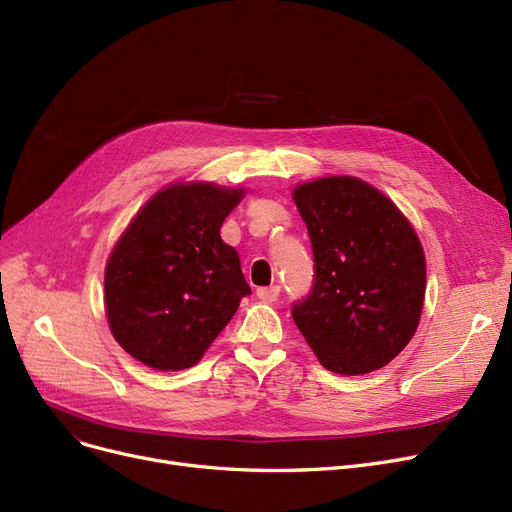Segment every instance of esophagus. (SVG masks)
Here are the masks:
<instances>
[{"label":"esophagus","mask_w":512,"mask_h":512,"mask_svg":"<svg viewBox=\"0 0 512 512\" xmlns=\"http://www.w3.org/2000/svg\"><path fill=\"white\" fill-rule=\"evenodd\" d=\"M257 297L265 303H274L280 297V286H265V288H257Z\"/></svg>","instance_id":"esophagus-1"}]
</instances>
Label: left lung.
<instances>
[{"mask_svg":"<svg viewBox=\"0 0 512 512\" xmlns=\"http://www.w3.org/2000/svg\"><path fill=\"white\" fill-rule=\"evenodd\" d=\"M292 199L315 259L309 297L292 319L326 369L361 375L405 348L425 299V255L411 222L355 176L303 182Z\"/></svg>","mask_w":512,"mask_h":512,"instance_id":"left-lung-1","label":"left lung"}]
</instances>
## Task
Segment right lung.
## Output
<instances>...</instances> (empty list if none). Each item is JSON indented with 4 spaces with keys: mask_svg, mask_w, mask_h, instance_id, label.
Masks as SVG:
<instances>
[{
    "mask_svg": "<svg viewBox=\"0 0 512 512\" xmlns=\"http://www.w3.org/2000/svg\"><path fill=\"white\" fill-rule=\"evenodd\" d=\"M245 188L176 182L155 193L105 265V315L124 351L147 367L201 361L251 294L220 228Z\"/></svg>",
    "mask_w": 512,
    "mask_h": 512,
    "instance_id": "1",
    "label": "right lung"
}]
</instances>
